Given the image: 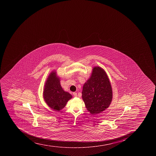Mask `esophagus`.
<instances>
[{"label": "esophagus", "mask_w": 156, "mask_h": 156, "mask_svg": "<svg viewBox=\"0 0 156 156\" xmlns=\"http://www.w3.org/2000/svg\"><path fill=\"white\" fill-rule=\"evenodd\" d=\"M73 95H74V97H77V94L76 93H73Z\"/></svg>", "instance_id": "obj_1"}]
</instances>
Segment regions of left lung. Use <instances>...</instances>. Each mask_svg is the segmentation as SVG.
Wrapping results in <instances>:
<instances>
[{"label":"left lung","mask_w":156,"mask_h":156,"mask_svg":"<svg viewBox=\"0 0 156 156\" xmlns=\"http://www.w3.org/2000/svg\"><path fill=\"white\" fill-rule=\"evenodd\" d=\"M82 97L91 114H98L108 108L112 99V91L105 71L99 66L93 69L91 77L84 83Z\"/></svg>","instance_id":"left-lung-1"}]
</instances>
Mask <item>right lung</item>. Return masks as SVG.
<instances>
[{"label": "right lung", "instance_id": "1", "mask_svg": "<svg viewBox=\"0 0 156 156\" xmlns=\"http://www.w3.org/2000/svg\"><path fill=\"white\" fill-rule=\"evenodd\" d=\"M43 95L47 105L57 111L64 108L68 101L72 98L71 94L62 90L55 72L51 73L47 78Z\"/></svg>", "mask_w": 156, "mask_h": 156}]
</instances>
